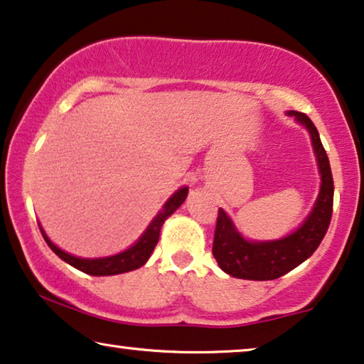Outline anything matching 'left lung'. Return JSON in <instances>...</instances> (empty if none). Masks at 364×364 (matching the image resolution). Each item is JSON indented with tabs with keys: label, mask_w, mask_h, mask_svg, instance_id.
Instances as JSON below:
<instances>
[{
	"label": "left lung",
	"mask_w": 364,
	"mask_h": 364,
	"mask_svg": "<svg viewBox=\"0 0 364 364\" xmlns=\"http://www.w3.org/2000/svg\"><path fill=\"white\" fill-rule=\"evenodd\" d=\"M309 132L313 149L318 159L321 188L311 213L296 231L274 241H248L240 235L230 216L218 211L213 256L225 273L241 279L269 281L289 273L308 259L326 235L333 215V174L328 154L313 121L299 111H288Z\"/></svg>",
	"instance_id": "obj_1"
}]
</instances>
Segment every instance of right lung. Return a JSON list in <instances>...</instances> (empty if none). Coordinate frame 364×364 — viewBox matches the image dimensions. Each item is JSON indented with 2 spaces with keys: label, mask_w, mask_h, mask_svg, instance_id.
<instances>
[{
  "label": "right lung",
  "mask_w": 364,
  "mask_h": 364,
  "mask_svg": "<svg viewBox=\"0 0 364 364\" xmlns=\"http://www.w3.org/2000/svg\"><path fill=\"white\" fill-rule=\"evenodd\" d=\"M188 196V188H179V190L174 193V195L169 198V200L164 203L163 210L154 216V220L149 223V226L146 228V231L143 232V236L139 238L136 243H134L132 248H128L123 253H118L114 256H108V258H76L70 253H65V251L58 248L56 245H53L50 238L45 235L43 228L40 226L41 235L48 246L55 251V253L60 256L63 261H66L68 264H71L73 268L83 271L86 274L91 276H109V274H119V273H128V271L138 269L139 266H143L146 263L149 256H151L154 246H156L158 240H159V231H161V226L164 220L169 215H173L174 211L178 210L179 206L183 205V201L186 200Z\"/></svg>",
  "instance_id": "obj_1"
}]
</instances>
